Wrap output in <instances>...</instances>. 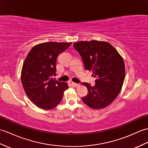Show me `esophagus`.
I'll list each match as a JSON object with an SVG mask.
<instances>
[{"label":"esophagus","mask_w":148,"mask_h":148,"mask_svg":"<svg viewBox=\"0 0 148 148\" xmlns=\"http://www.w3.org/2000/svg\"><path fill=\"white\" fill-rule=\"evenodd\" d=\"M72 85H73L74 87H77V86H79V84L75 83V82H72Z\"/></svg>","instance_id":"1"}]
</instances>
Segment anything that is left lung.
<instances>
[{
	"mask_svg": "<svg viewBox=\"0 0 148 148\" xmlns=\"http://www.w3.org/2000/svg\"><path fill=\"white\" fill-rule=\"evenodd\" d=\"M82 58L86 70L97 77L95 85L83 82L88 95L82 100L92 109L106 107L116 98L124 81L125 69L123 58L111 44L91 40L74 43Z\"/></svg>",
	"mask_w": 148,
	"mask_h": 148,
	"instance_id": "left-lung-1",
	"label": "left lung"
}]
</instances>
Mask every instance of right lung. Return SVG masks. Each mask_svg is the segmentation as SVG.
Returning a JSON list of instances; mask_svg holds the SVG:
<instances>
[{
  "instance_id": "obj_1",
  "label": "right lung",
  "mask_w": 148,
  "mask_h": 148,
  "mask_svg": "<svg viewBox=\"0 0 148 148\" xmlns=\"http://www.w3.org/2000/svg\"><path fill=\"white\" fill-rule=\"evenodd\" d=\"M69 43L46 42L34 46L24 62L21 82L31 101L38 107L51 110L60 103L64 92L68 89L66 82L55 81L57 58L68 49Z\"/></svg>"
}]
</instances>
